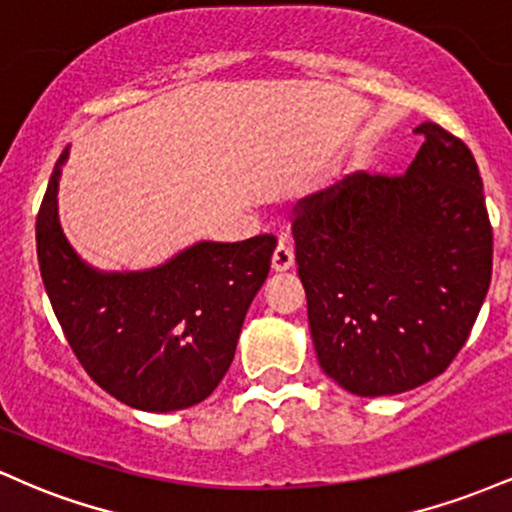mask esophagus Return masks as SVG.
Masks as SVG:
<instances>
[{
    "label": "esophagus",
    "mask_w": 512,
    "mask_h": 512,
    "mask_svg": "<svg viewBox=\"0 0 512 512\" xmlns=\"http://www.w3.org/2000/svg\"><path fill=\"white\" fill-rule=\"evenodd\" d=\"M291 267H293V250H291V245L279 243V245H276L274 255H272V269H274V272H289Z\"/></svg>",
    "instance_id": "obj_1"
}]
</instances>
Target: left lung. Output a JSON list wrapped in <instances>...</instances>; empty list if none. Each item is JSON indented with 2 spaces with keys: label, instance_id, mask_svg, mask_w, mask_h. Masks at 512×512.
I'll list each match as a JSON object with an SVG mask.
<instances>
[{
  "label": "left lung",
  "instance_id": "1",
  "mask_svg": "<svg viewBox=\"0 0 512 512\" xmlns=\"http://www.w3.org/2000/svg\"><path fill=\"white\" fill-rule=\"evenodd\" d=\"M402 178L354 173L296 207L298 276L322 370L358 397L450 366L491 284L493 233L472 151L424 122Z\"/></svg>",
  "mask_w": 512,
  "mask_h": 512
}]
</instances>
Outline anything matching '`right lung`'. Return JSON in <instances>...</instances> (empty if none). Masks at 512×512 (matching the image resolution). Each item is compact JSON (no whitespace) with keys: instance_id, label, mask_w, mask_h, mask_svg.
<instances>
[{"instance_id":"1","label":"right lung","mask_w":512,"mask_h":512,"mask_svg":"<svg viewBox=\"0 0 512 512\" xmlns=\"http://www.w3.org/2000/svg\"><path fill=\"white\" fill-rule=\"evenodd\" d=\"M62 151L35 221L38 264L64 337L86 373L127 407L187 409L207 399L236 356L245 313L262 289L274 236L199 240L142 272H101L60 226Z\"/></svg>"}]
</instances>
